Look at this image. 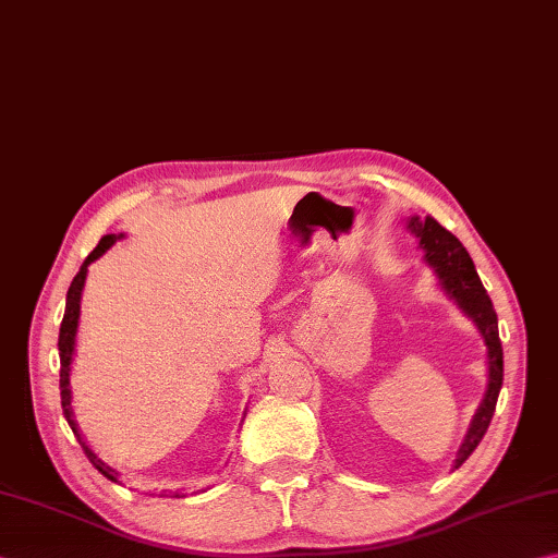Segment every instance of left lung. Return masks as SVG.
I'll return each instance as SVG.
<instances>
[{"label":"left lung","instance_id":"1","mask_svg":"<svg viewBox=\"0 0 558 558\" xmlns=\"http://www.w3.org/2000/svg\"><path fill=\"white\" fill-rule=\"evenodd\" d=\"M411 232L421 239V246L425 251V260L438 272L442 280V288L452 294V298L462 304V310L476 322L478 331H482L486 348H488V389L486 397L478 407L476 416L469 425L466 438L457 454L454 466H462L469 454L476 450V445L482 442L484 433L488 430V423L494 418L498 391L504 387V345L498 338V316L486 288L482 286V278L474 268L472 256L466 254L460 239L452 232H447L442 225H438L433 217H411Z\"/></svg>","mask_w":558,"mask_h":558}]
</instances>
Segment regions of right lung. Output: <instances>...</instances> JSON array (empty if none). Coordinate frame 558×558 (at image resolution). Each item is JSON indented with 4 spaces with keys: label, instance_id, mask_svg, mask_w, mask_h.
<instances>
[{
    "label": "right lung",
    "instance_id": "1",
    "mask_svg": "<svg viewBox=\"0 0 558 558\" xmlns=\"http://www.w3.org/2000/svg\"><path fill=\"white\" fill-rule=\"evenodd\" d=\"M116 242L113 234L104 236L101 242L96 244V248L92 251L89 256H86L84 266L80 268V272H76L72 286L68 290V304H64V316H62V324H60V338H58V351H60V395H62V411H64V418H68L72 433L76 435V440H80L84 454L89 457V462L101 472L106 478H111V482H116L118 478V472L116 469H111L108 464H104L98 457L89 450V445L84 442V438L80 435V430H76V423L72 418V409H70V360H72V351H74V333H76V322H80V298H82V288H84V280H86V266L92 264V260H96L101 254H106V248H111ZM179 498V496H177Z\"/></svg>",
    "mask_w": 558,
    "mask_h": 558
}]
</instances>
